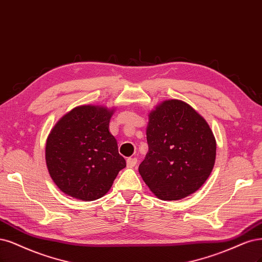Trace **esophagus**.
<instances>
[{
	"label": "esophagus",
	"instance_id": "esophagus-1",
	"mask_svg": "<svg viewBox=\"0 0 262 262\" xmlns=\"http://www.w3.org/2000/svg\"><path fill=\"white\" fill-rule=\"evenodd\" d=\"M137 164H138V159L137 158H128L127 159V166L129 167V168H133L134 166H137Z\"/></svg>",
	"mask_w": 262,
	"mask_h": 262
}]
</instances>
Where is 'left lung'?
Here are the masks:
<instances>
[{"label":"left lung","instance_id":"obj_1","mask_svg":"<svg viewBox=\"0 0 262 262\" xmlns=\"http://www.w3.org/2000/svg\"><path fill=\"white\" fill-rule=\"evenodd\" d=\"M148 152L139 167L150 191L162 201L193 194L210 176L215 140L203 117L184 102L170 100L149 114Z\"/></svg>","mask_w":262,"mask_h":262}]
</instances>
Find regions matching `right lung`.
I'll return each instance as SVG.
<instances>
[{
    "label": "right lung",
    "mask_w": 262,
    "mask_h": 262,
    "mask_svg": "<svg viewBox=\"0 0 262 262\" xmlns=\"http://www.w3.org/2000/svg\"><path fill=\"white\" fill-rule=\"evenodd\" d=\"M112 115L104 107H76L51 131L45 159L53 181L65 194L85 202L98 200L125 167L108 130Z\"/></svg>",
    "instance_id": "add662e5"
}]
</instances>
